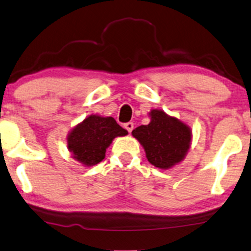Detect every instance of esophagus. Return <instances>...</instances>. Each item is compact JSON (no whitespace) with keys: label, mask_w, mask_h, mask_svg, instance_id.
Listing matches in <instances>:
<instances>
[{"label":"esophagus","mask_w":251,"mask_h":251,"mask_svg":"<svg viewBox=\"0 0 251 251\" xmlns=\"http://www.w3.org/2000/svg\"><path fill=\"white\" fill-rule=\"evenodd\" d=\"M125 128L128 130L129 132H131L132 131V129H133V123L132 122H128V123H126L125 125Z\"/></svg>","instance_id":"obj_1"}]
</instances>
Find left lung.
I'll return each instance as SVG.
<instances>
[{"mask_svg":"<svg viewBox=\"0 0 251 251\" xmlns=\"http://www.w3.org/2000/svg\"><path fill=\"white\" fill-rule=\"evenodd\" d=\"M150 123L132 130L150 164L160 169L173 168L183 161L191 146L193 132L187 123L161 109L149 113Z\"/></svg>","mask_w":251,"mask_h":251,"instance_id":"1","label":"left lung"}]
</instances>
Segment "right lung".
<instances>
[{"label": "right lung", "mask_w": 251, "mask_h": 251, "mask_svg": "<svg viewBox=\"0 0 251 251\" xmlns=\"http://www.w3.org/2000/svg\"><path fill=\"white\" fill-rule=\"evenodd\" d=\"M126 135L128 131L110 116L91 114L70 130L67 146L75 160L91 167L105 159L106 150L114 138Z\"/></svg>", "instance_id": "add662e5"}]
</instances>
